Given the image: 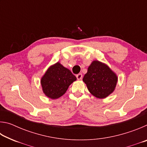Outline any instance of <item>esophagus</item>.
Here are the masks:
<instances>
[{
    "label": "esophagus",
    "mask_w": 147,
    "mask_h": 147,
    "mask_svg": "<svg viewBox=\"0 0 147 147\" xmlns=\"http://www.w3.org/2000/svg\"><path fill=\"white\" fill-rule=\"evenodd\" d=\"M82 73H79L76 75V78L78 80H81L82 78Z\"/></svg>",
    "instance_id": "obj_1"
}]
</instances>
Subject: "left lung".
<instances>
[{
    "mask_svg": "<svg viewBox=\"0 0 147 147\" xmlns=\"http://www.w3.org/2000/svg\"><path fill=\"white\" fill-rule=\"evenodd\" d=\"M83 81L93 95L98 98H104L114 91L117 77L106 65L94 61L88 67Z\"/></svg>",
    "mask_w": 147,
    "mask_h": 147,
    "instance_id": "left-lung-1",
    "label": "left lung"
}]
</instances>
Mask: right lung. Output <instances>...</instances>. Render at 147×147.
<instances>
[{"instance_id": "add662e5", "label": "right lung", "mask_w": 147, "mask_h": 147, "mask_svg": "<svg viewBox=\"0 0 147 147\" xmlns=\"http://www.w3.org/2000/svg\"><path fill=\"white\" fill-rule=\"evenodd\" d=\"M76 80L70 70L56 63L51 66L41 78V86L46 96L52 99L60 97Z\"/></svg>"}]
</instances>
